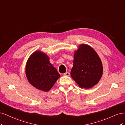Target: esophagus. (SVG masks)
I'll return each instance as SVG.
<instances>
[{"label":"esophagus","instance_id":"1","mask_svg":"<svg viewBox=\"0 0 125 125\" xmlns=\"http://www.w3.org/2000/svg\"><path fill=\"white\" fill-rule=\"evenodd\" d=\"M63 75H65V76H69L70 73H65L63 74Z\"/></svg>","mask_w":125,"mask_h":125}]
</instances>
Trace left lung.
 I'll list each match as a JSON object with an SVG mask.
<instances>
[{"mask_svg":"<svg viewBox=\"0 0 125 125\" xmlns=\"http://www.w3.org/2000/svg\"><path fill=\"white\" fill-rule=\"evenodd\" d=\"M103 66L99 55L89 45L82 44L74 52L71 76L81 88L90 89L99 82Z\"/></svg>","mask_w":125,"mask_h":125,"instance_id":"left-lung-1","label":"left lung"}]
</instances>
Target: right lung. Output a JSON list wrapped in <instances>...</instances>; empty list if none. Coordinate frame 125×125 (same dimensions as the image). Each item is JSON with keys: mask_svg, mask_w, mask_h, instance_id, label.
Wrapping results in <instances>:
<instances>
[{"mask_svg": "<svg viewBox=\"0 0 125 125\" xmlns=\"http://www.w3.org/2000/svg\"><path fill=\"white\" fill-rule=\"evenodd\" d=\"M25 73L30 84L45 92L50 90L60 76L50 62L48 56L40 51L30 56L26 62Z\"/></svg>", "mask_w": 125, "mask_h": 125, "instance_id": "1", "label": "right lung"}]
</instances>
